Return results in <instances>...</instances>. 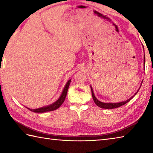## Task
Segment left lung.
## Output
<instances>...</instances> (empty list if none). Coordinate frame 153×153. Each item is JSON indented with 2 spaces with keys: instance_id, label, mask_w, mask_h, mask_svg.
<instances>
[{
  "instance_id": "8db88e82",
  "label": "left lung",
  "mask_w": 153,
  "mask_h": 153,
  "mask_svg": "<svg viewBox=\"0 0 153 153\" xmlns=\"http://www.w3.org/2000/svg\"><path fill=\"white\" fill-rule=\"evenodd\" d=\"M144 48V46H143ZM144 66H145V56H144ZM143 82V81H142ZM142 82H141V84H140V87L142 86ZM90 88H91V91H92V98H93V100H94V102H95V104L97 105L98 107H99L100 108H108V109H111V108H118L120 107H121V106L126 104L127 102H128L129 100H130L131 98H132L134 96H135L137 93H138V91L136 92V93H135V94H134V96H132L131 98H129V99H128L127 100H125V101H122V102H101L100 101V100H98L97 97H95L94 96V91H93V89L92 86H90Z\"/></svg>"
}]
</instances>
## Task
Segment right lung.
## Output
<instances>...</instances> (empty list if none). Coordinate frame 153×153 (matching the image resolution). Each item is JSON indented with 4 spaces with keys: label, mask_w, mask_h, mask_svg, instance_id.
<instances>
[{
    "label": "right lung",
    "mask_w": 153,
    "mask_h": 153,
    "mask_svg": "<svg viewBox=\"0 0 153 153\" xmlns=\"http://www.w3.org/2000/svg\"><path fill=\"white\" fill-rule=\"evenodd\" d=\"M70 82H71V79L67 81V84L64 87L63 92L61 93L60 97L58 98L57 100H56L55 102H53V104L49 105L48 106H45V107L38 108H34V109H32V108H30L27 107L26 108L34 113H45V112H47V111H55L56 109H57V108L60 107L62 104H63L65 99V97L67 94V90H68Z\"/></svg>",
    "instance_id": "1"
}]
</instances>
